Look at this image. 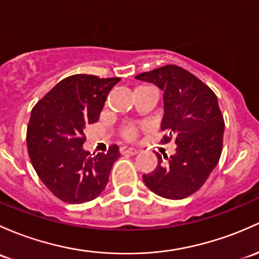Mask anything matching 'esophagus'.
Here are the masks:
<instances>
[{
  "label": "esophagus",
  "mask_w": 259,
  "mask_h": 259,
  "mask_svg": "<svg viewBox=\"0 0 259 259\" xmlns=\"http://www.w3.org/2000/svg\"><path fill=\"white\" fill-rule=\"evenodd\" d=\"M120 152L121 154H129V155H137L138 154V150L134 148H127V146H121L120 148Z\"/></svg>",
  "instance_id": "34e87169"
}]
</instances>
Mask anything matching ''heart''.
<instances>
[{"label": "heart", "instance_id": "b5f03b06", "mask_svg": "<svg viewBox=\"0 0 259 259\" xmlns=\"http://www.w3.org/2000/svg\"><path fill=\"white\" fill-rule=\"evenodd\" d=\"M141 88H149V87H139L137 89H141ZM122 137L127 139V140H133V139H135V137H137V129H135V126H133V125H127V126H125L124 129H122Z\"/></svg>", "mask_w": 259, "mask_h": 259}]
</instances>
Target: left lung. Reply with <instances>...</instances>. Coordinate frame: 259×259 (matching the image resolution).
<instances>
[{"label": "left lung", "instance_id": "1", "mask_svg": "<svg viewBox=\"0 0 259 259\" xmlns=\"http://www.w3.org/2000/svg\"><path fill=\"white\" fill-rule=\"evenodd\" d=\"M161 89L164 116L161 130L174 139L176 152L170 157L156 152L157 166L143 175L154 194L182 200L197 191L219 164L222 152L225 121L219 100L206 84L178 65H165L137 75Z\"/></svg>", "mask_w": 259, "mask_h": 259}]
</instances>
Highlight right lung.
Listing matches in <instances>:
<instances>
[{
	"mask_svg": "<svg viewBox=\"0 0 259 259\" xmlns=\"http://www.w3.org/2000/svg\"><path fill=\"white\" fill-rule=\"evenodd\" d=\"M119 81L120 78L70 75L32 109L27 127L29 159L43 184L64 202L83 203L98 197L120 156L116 145L97 155L83 148L84 129L98 121L109 92Z\"/></svg>",
	"mask_w": 259,
	"mask_h": 259,
	"instance_id": "right-lung-1",
	"label": "right lung"
}]
</instances>
